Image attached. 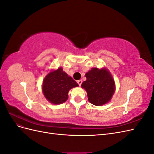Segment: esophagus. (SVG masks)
I'll use <instances>...</instances> for the list:
<instances>
[{
  "label": "esophagus",
  "mask_w": 154,
  "mask_h": 154,
  "mask_svg": "<svg viewBox=\"0 0 154 154\" xmlns=\"http://www.w3.org/2000/svg\"><path fill=\"white\" fill-rule=\"evenodd\" d=\"M77 83H78V85H79V86H81V85H82V80H78V81H77Z\"/></svg>",
  "instance_id": "1"
}]
</instances>
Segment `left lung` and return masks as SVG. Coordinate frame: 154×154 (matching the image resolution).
<instances>
[{
  "instance_id": "1",
  "label": "left lung",
  "mask_w": 154,
  "mask_h": 154,
  "mask_svg": "<svg viewBox=\"0 0 154 154\" xmlns=\"http://www.w3.org/2000/svg\"><path fill=\"white\" fill-rule=\"evenodd\" d=\"M86 81L82 87L87 92L88 100L96 106L106 104L115 92V83L110 72L106 68H92L85 74Z\"/></svg>"
}]
</instances>
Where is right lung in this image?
Here are the masks:
<instances>
[{"label": "right lung", "instance_id": "add662e5", "mask_svg": "<svg viewBox=\"0 0 154 154\" xmlns=\"http://www.w3.org/2000/svg\"><path fill=\"white\" fill-rule=\"evenodd\" d=\"M78 84L68 74L63 71L62 67L50 72L44 78L42 92L50 103L58 105L68 99V92Z\"/></svg>", "mask_w": 154, "mask_h": 154}]
</instances>
